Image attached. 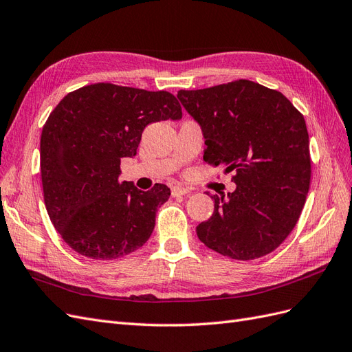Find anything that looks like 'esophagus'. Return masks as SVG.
Returning <instances> with one entry per match:
<instances>
[{"label": "esophagus", "instance_id": "esophagus-1", "mask_svg": "<svg viewBox=\"0 0 352 352\" xmlns=\"http://www.w3.org/2000/svg\"><path fill=\"white\" fill-rule=\"evenodd\" d=\"M188 194H190V190L188 188H182V186L172 188V197H180V195H188Z\"/></svg>", "mask_w": 352, "mask_h": 352}]
</instances>
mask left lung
<instances>
[{"label":"left lung","mask_w":352,"mask_h":352,"mask_svg":"<svg viewBox=\"0 0 352 352\" xmlns=\"http://www.w3.org/2000/svg\"><path fill=\"white\" fill-rule=\"evenodd\" d=\"M177 98L204 135V162L233 172V192L210 195L214 212L199 241L233 260L270 254L295 228L310 188L311 162L302 114L283 94L247 79Z\"/></svg>","instance_id":"obj_1"}]
</instances>
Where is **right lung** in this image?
Here are the masks:
<instances>
[{"mask_svg": "<svg viewBox=\"0 0 352 352\" xmlns=\"http://www.w3.org/2000/svg\"><path fill=\"white\" fill-rule=\"evenodd\" d=\"M182 119L175 95L113 83L67 94L41 135V177L52 225L72 250L116 260L141 248L170 189L119 182L120 160L136 155L146 124Z\"/></svg>", "mask_w": 352, "mask_h": 352, "instance_id": "1", "label": "right lung"}]
</instances>
